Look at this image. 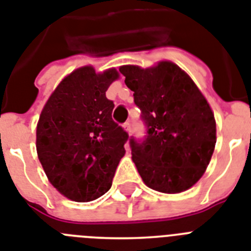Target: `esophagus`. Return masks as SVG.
Instances as JSON below:
<instances>
[{"mask_svg":"<svg viewBox=\"0 0 251 251\" xmlns=\"http://www.w3.org/2000/svg\"><path fill=\"white\" fill-rule=\"evenodd\" d=\"M124 129H125V131L126 132H131V125H130V122H125V124H124Z\"/></svg>","mask_w":251,"mask_h":251,"instance_id":"34e87169","label":"esophagus"}]
</instances>
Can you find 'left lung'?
Segmentation results:
<instances>
[{
  "label": "left lung",
  "instance_id": "1",
  "mask_svg": "<svg viewBox=\"0 0 251 251\" xmlns=\"http://www.w3.org/2000/svg\"><path fill=\"white\" fill-rule=\"evenodd\" d=\"M120 71L148 126L143 143L130 140L131 159L145 185L165 194L186 191L201 180L216 147V119L205 97L181 67L159 61Z\"/></svg>",
  "mask_w": 251,
  "mask_h": 251
}]
</instances>
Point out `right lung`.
<instances>
[{"label":"right lung","mask_w":251,"mask_h":251,"mask_svg":"<svg viewBox=\"0 0 251 251\" xmlns=\"http://www.w3.org/2000/svg\"><path fill=\"white\" fill-rule=\"evenodd\" d=\"M120 77L115 67L97 73L92 65L61 80L37 124V154L47 178L65 198L86 203L112 186L127 134L112 120L108 86Z\"/></svg>","instance_id":"right-lung-1"}]
</instances>
